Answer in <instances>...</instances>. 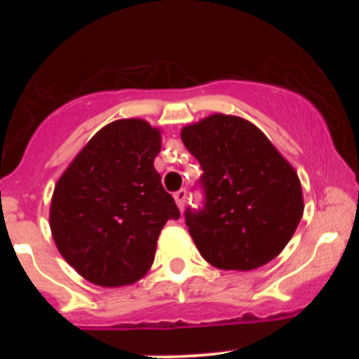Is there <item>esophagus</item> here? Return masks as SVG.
I'll list each match as a JSON object with an SVG mask.
<instances>
[{"instance_id": "1", "label": "esophagus", "mask_w": 359, "mask_h": 359, "mask_svg": "<svg viewBox=\"0 0 359 359\" xmlns=\"http://www.w3.org/2000/svg\"><path fill=\"white\" fill-rule=\"evenodd\" d=\"M185 197H187V192H185V189H180V191H177L174 194V199H175V204L179 205V209L184 208V203H185Z\"/></svg>"}]
</instances>
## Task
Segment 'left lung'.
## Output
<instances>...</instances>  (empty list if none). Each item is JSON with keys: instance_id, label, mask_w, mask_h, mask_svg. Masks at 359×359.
<instances>
[{"instance_id": "obj_1", "label": "left lung", "mask_w": 359, "mask_h": 359, "mask_svg": "<svg viewBox=\"0 0 359 359\" xmlns=\"http://www.w3.org/2000/svg\"><path fill=\"white\" fill-rule=\"evenodd\" d=\"M203 167L204 211L185 212L201 257L221 270L266 265L292 240L304 214L294 165L248 119L214 113L180 130Z\"/></svg>"}]
</instances>
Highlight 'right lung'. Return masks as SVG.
I'll list each match as a JSON object with an SVG mask.
<instances>
[{
    "instance_id": "add662e5",
    "label": "right lung",
    "mask_w": 359,
    "mask_h": 359,
    "mask_svg": "<svg viewBox=\"0 0 359 359\" xmlns=\"http://www.w3.org/2000/svg\"><path fill=\"white\" fill-rule=\"evenodd\" d=\"M162 130L116 119L82 147L57 180L48 224L57 250L100 287L133 285L151 269L156 240L180 212L155 170Z\"/></svg>"
}]
</instances>
